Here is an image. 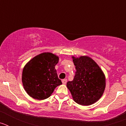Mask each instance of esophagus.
<instances>
[{"label": "esophagus", "mask_w": 126, "mask_h": 126, "mask_svg": "<svg viewBox=\"0 0 126 126\" xmlns=\"http://www.w3.org/2000/svg\"><path fill=\"white\" fill-rule=\"evenodd\" d=\"M62 83H63V84H66V83H67V79H64L62 80Z\"/></svg>", "instance_id": "obj_1"}]
</instances>
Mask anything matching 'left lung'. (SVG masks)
Instances as JSON below:
<instances>
[{
	"instance_id": "obj_1",
	"label": "left lung",
	"mask_w": 126,
	"mask_h": 126,
	"mask_svg": "<svg viewBox=\"0 0 126 126\" xmlns=\"http://www.w3.org/2000/svg\"><path fill=\"white\" fill-rule=\"evenodd\" d=\"M74 79L67 83L75 102L81 105H90L102 97L105 88V76L96 62L88 56L75 57Z\"/></svg>"
}]
</instances>
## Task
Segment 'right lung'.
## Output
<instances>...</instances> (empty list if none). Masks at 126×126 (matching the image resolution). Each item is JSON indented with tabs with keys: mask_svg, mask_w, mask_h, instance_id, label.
<instances>
[{
	"mask_svg": "<svg viewBox=\"0 0 126 126\" xmlns=\"http://www.w3.org/2000/svg\"><path fill=\"white\" fill-rule=\"evenodd\" d=\"M59 60V57L55 54L44 52L26 64L22 73V82L31 97L40 100L47 98L57 86L62 84L55 69Z\"/></svg>",
	"mask_w": 126,
	"mask_h": 126,
	"instance_id": "right-lung-1",
	"label": "right lung"
}]
</instances>
